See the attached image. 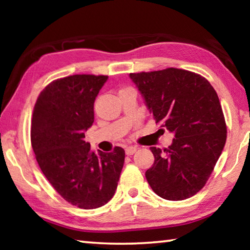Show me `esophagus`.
I'll use <instances>...</instances> for the list:
<instances>
[{"mask_svg": "<svg viewBox=\"0 0 250 250\" xmlns=\"http://www.w3.org/2000/svg\"><path fill=\"white\" fill-rule=\"evenodd\" d=\"M135 151H137V147H135V146L125 147V154L126 155H132L133 153H135Z\"/></svg>", "mask_w": 250, "mask_h": 250, "instance_id": "obj_1", "label": "esophagus"}]
</instances>
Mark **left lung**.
Listing matches in <instances>:
<instances>
[{"mask_svg": "<svg viewBox=\"0 0 250 250\" xmlns=\"http://www.w3.org/2000/svg\"><path fill=\"white\" fill-rule=\"evenodd\" d=\"M156 124L174 134L167 149L151 146L154 163L146 172L160 197L182 201L201 191L226 142V124L216 91L192 71L167 68L130 74Z\"/></svg>", "mask_w": 250, "mask_h": 250, "instance_id": "1", "label": "left lung"}]
</instances>
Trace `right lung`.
<instances>
[{
  "label": "right lung",
  "mask_w": 250,
  "mask_h": 250,
  "mask_svg": "<svg viewBox=\"0 0 250 250\" xmlns=\"http://www.w3.org/2000/svg\"><path fill=\"white\" fill-rule=\"evenodd\" d=\"M108 76L74 75L41 92L32 118L31 142L43 174L64 200L79 208H98L115 195L125 150L95 153L83 140L94 124V104Z\"/></svg>",
  "instance_id": "right-lung-1"
}]
</instances>
